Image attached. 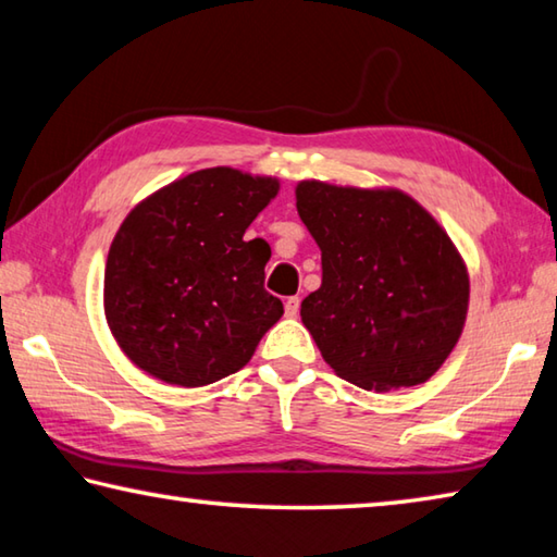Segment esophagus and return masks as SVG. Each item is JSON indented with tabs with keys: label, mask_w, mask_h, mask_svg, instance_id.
<instances>
[{
	"label": "esophagus",
	"mask_w": 557,
	"mask_h": 557,
	"mask_svg": "<svg viewBox=\"0 0 557 557\" xmlns=\"http://www.w3.org/2000/svg\"><path fill=\"white\" fill-rule=\"evenodd\" d=\"M299 297H287L285 299V314L287 317H297L299 314Z\"/></svg>",
	"instance_id": "1"
}]
</instances>
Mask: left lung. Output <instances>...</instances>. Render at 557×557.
Wrapping results in <instances>:
<instances>
[{
  "mask_svg": "<svg viewBox=\"0 0 557 557\" xmlns=\"http://www.w3.org/2000/svg\"><path fill=\"white\" fill-rule=\"evenodd\" d=\"M295 196L322 250V287L299 314L324 361L375 393L432 379L469 309V272L447 231L400 188L307 178Z\"/></svg>",
  "mask_w": 557,
  "mask_h": 557,
  "instance_id": "left-lung-1",
  "label": "left lung"
}]
</instances>
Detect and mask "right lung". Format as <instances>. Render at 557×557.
<instances>
[{
	"mask_svg": "<svg viewBox=\"0 0 557 557\" xmlns=\"http://www.w3.org/2000/svg\"><path fill=\"white\" fill-rule=\"evenodd\" d=\"M280 178L231 166L186 174L139 201L112 238L102 305L139 371L199 388L240 371L280 322L262 287L270 245L245 240Z\"/></svg>",
	"mask_w": 557,
	"mask_h": 557,
	"instance_id": "right-lung-1",
	"label": "right lung"
}]
</instances>
